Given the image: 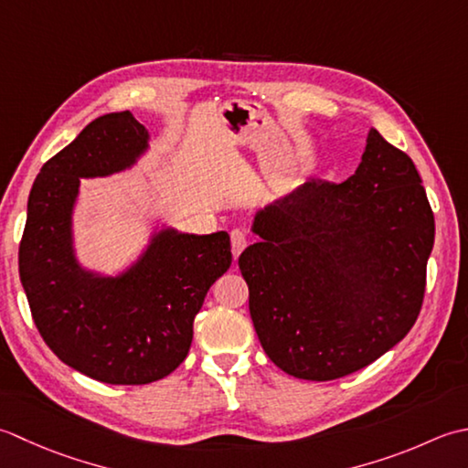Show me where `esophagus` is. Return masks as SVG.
Wrapping results in <instances>:
<instances>
[{"mask_svg": "<svg viewBox=\"0 0 468 468\" xmlns=\"http://www.w3.org/2000/svg\"><path fill=\"white\" fill-rule=\"evenodd\" d=\"M230 244H232L234 259H238V256H240V252L244 250L246 244H248V238H246V234L242 230H232L230 232Z\"/></svg>", "mask_w": 468, "mask_h": 468, "instance_id": "1", "label": "esophagus"}]
</instances>
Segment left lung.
<instances>
[{
  "instance_id": "left-lung-1",
  "label": "left lung",
  "mask_w": 468,
  "mask_h": 468,
  "mask_svg": "<svg viewBox=\"0 0 468 468\" xmlns=\"http://www.w3.org/2000/svg\"><path fill=\"white\" fill-rule=\"evenodd\" d=\"M238 259L261 346L289 376L369 366L418 319L434 216L414 161L371 127L356 174L311 179L256 212Z\"/></svg>"
}]
</instances>
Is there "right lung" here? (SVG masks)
I'll return each mask as SVG.
<instances>
[{"mask_svg":"<svg viewBox=\"0 0 468 468\" xmlns=\"http://www.w3.org/2000/svg\"><path fill=\"white\" fill-rule=\"evenodd\" d=\"M149 151L129 111L94 119L37 174L20 242V281L46 346L60 361L114 386L151 384L186 359L209 287L232 264L228 232L157 226L119 274L82 266L74 248L80 179L127 171Z\"/></svg>","mask_w":468,"mask_h":468,"instance_id":"obj_1","label":"right lung"}]
</instances>
